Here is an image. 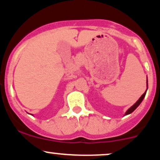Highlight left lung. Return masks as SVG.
<instances>
[{"label":"left lung","instance_id":"left-lung-1","mask_svg":"<svg viewBox=\"0 0 160 160\" xmlns=\"http://www.w3.org/2000/svg\"><path fill=\"white\" fill-rule=\"evenodd\" d=\"M148 79H147V90H148ZM147 90L145 91V92L144 93V94L141 95V96L140 97V98H139L137 102H135V103L132 106V107L130 108L129 109H128V111L126 112V113H125V116L128 115V114H130V113H132V112H133L134 111H135V110L136 109V108H137L138 107L139 104H140L141 103V102H142L143 99H144V98L145 97V95H146V92H147Z\"/></svg>","mask_w":160,"mask_h":160}]
</instances>
